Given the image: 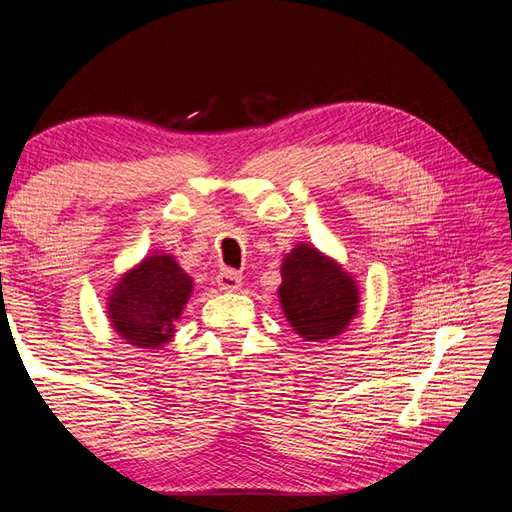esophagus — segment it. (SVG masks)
I'll return each mask as SVG.
<instances>
[{"instance_id":"obj_1","label":"esophagus","mask_w":512,"mask_h":512,"mask_svg":"<svg viewBox=\"0 0 512 512\" xmlns=\"http://www.w3.org/2000/svg\"><path fill=\"white\" fill-rule=\"evenodd\" d=\"M215 282H218V286H220L222 290L232 292V290H239V288H241L243 277H241L237 271H232V269H222V271L218 273V277H215Z\"/></svg>"}]
</instances>
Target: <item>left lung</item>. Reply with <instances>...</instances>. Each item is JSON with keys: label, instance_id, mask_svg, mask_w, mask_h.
Wrapping results in <instances>:
<instances>
[{"label": "left lung", "instance_id": "left-lung-1", "mask_svg": "<svg viewBox=\"0 0 512 512\" xmlns=\"http://www.w3.org/2000/svg\"><path fill=\"white\" fill-rule=\"evenodd\" d=\"M277 294L292 331L305 342L344 333L359 312V288L352 275L309 243L286 254Z\"/></svg>", "mask_w": 512, "mask_h": 512}]
</instances>
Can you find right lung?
<instances>
[{"label": "right lung", "instance_id": "1", "mask_svg": "<svg viewBox=\"0 0 512 512\" xmlns=\"http://www.w3.org/2000/svg\"><path fill=\"white\" fill-rule=\"evenodd\" d=\"M192 290V277L179 262L170 254L156 252L121 275L108 297L106 314L128 344L160 348L173 337L175 322Z\"/></svg>", "mask_w": 512, "mask_h": 512}]
</instances>
